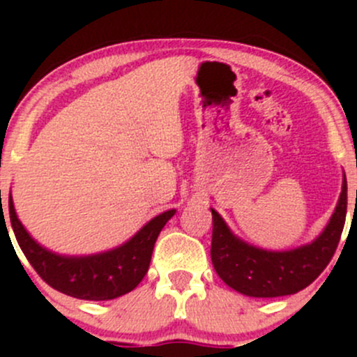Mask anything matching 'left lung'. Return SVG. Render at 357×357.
Instances as JSON below:
<instances>
[{
	"instance_id": "left-lung-1",
	"label": "left lung",
	"mask_w": 357,
	"mask_h": 357,
	"mask_svg": "<svg viewBox=\"0 0 357 357\" xmlns=\"http://www.w3.org/2000/svg\"><path fill=\"white\" fill-rule=\"evenodd\" d=\"M212 211L211 259L219 278L248 297H282L311 285L332 261L347 214V181H342L328 225L305 245L290 250H266L247 243Z\"/></svg>"
}]
</instances>
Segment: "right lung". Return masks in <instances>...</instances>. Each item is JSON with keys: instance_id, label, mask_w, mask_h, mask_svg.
<instances>
[{"instance_id": "right-lung-1", "label": "right lung", "mask_w": 357, "mask_h": 357, "mask_svg": "<svg viewBox=\"0 0 357 357\" xmlns=\"http://www.w3.org/2000/svg\"><path fill=\"white\" fill-rule=\"evenodd\" d=\"M8 212L24 255L50 287L82 301H112L139 285L149 271L158 233L176 214V208L150 219L122 245L89 255L56 254L36 242L17 218L12 193L8 197Z\"/></svg>"}]
</instances>
